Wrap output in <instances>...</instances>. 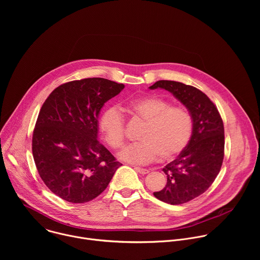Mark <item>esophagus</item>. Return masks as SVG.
Masks as SVG:
<instances>
[{
    "label": "esophagus",
    "mask_w": 260,
    "mask_h": 260,
    "mask_svg": "<svg viewBox=\"0 0 260 260\" xmlns=\"http://www.w3.org/2000/svg\"><path fill=\"white\" fill-rule=\"evenodd\" d=\"M135 170L136 172H138L139 174H142V175H146L149 173V171H148L147 169H142V168H139V167H135Z\"/></svg>",
    "instance_id": "esophagus-1"
}]
</instances>
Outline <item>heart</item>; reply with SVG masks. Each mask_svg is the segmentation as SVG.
I'll return each instance as SVG.
<instances>
[{
  "mask_svg": "<svg viewBox=\"0 0 260 260\" xmlns=\"http://www.w3.org/2000/svg\"><path fill=\"white\" fill-rule=\"evenodd\" d=\"M125 109L128 113L146 123L140 140L118 153L119 159L146 165L156 159L172 160L187 147L193 132V122L188 111L172 105L157 96H144L131 101ZM124 117L117 107H109L100 118V129L105 141L114 149L124 142Z\"/></svg>",
  "mask_w": 260,
  "mask_h": 260,
  "instance_id": "1",
  "label": "heart"
}]
</instances>
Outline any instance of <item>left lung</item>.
Listing matches in <instances>:
<instances>
[{"instance_id": "obj_1", "label": "left lung", "mask_w": 260, "mask_h": 260, "mask_svg": "<svg viewBox=\"0 0 260 260\" xmlns=\"http://www.w3.org/2000/svg\"><path fill=\"white\" fill-rule=\"evenodd\" d=\"M149 88L168 90L191 115V139L184 151L162 169L167 184L164 189L153 193L167 204L187 203L203 194L220 172L224 157L223 121L212 101L193 86L159 80Z\"/></svg>"}]
</instances>
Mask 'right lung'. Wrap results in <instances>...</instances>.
Listing matches in <instances>:
<instances>
[{
    "mask_svg": "<svg viewBox=\"0 0 260 260\" xmlns=\"http://www.w3.org/2000/svg\"><path fill=\"white\" fill-rule=\"evenodd\" d=\"M123 84L104 78L71 81L44 102L32 134V156L46 186L82 204L100 196L121 166L98 140L99 115Z\"/></svg>",
    "mask_w": 260,
    "mask_h": 260,
    "instance_id": "1",
    "label": "right lung"
}]
</instances>
